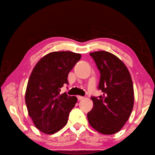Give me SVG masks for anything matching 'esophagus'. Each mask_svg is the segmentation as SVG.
Segmentation results:
<instances>
[{
    "instance_id": "esophagus-1",
    "label": "esophagus",
    "mask_w": 155,
    "mask_h": 155,
    "mask_svg": "<svg viewBox=\"0 0 155 155\" xmlns=\"http://www.w3.org/2000/svg\"><path fill=\"white\" fill-rule=\"evenodd\" d=\"M77 98H78V100H82L84 97L83 96H81V95H78Z\"/></svg>"
}]
</instances>
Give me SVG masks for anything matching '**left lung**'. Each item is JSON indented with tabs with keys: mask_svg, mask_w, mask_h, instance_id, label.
Listing matches in <instances>:
<instances>
[{
	"mask_svg": "<svg viewBox=\"0 0 155 155\" xmlns=\"http://www.w3.org/2000/svg\"><path fill=\"white\" fill-rule=\"evenodd\" d=\"M100 72L98 89L103 95L91 97L94 107L87 113L93 128L100 133H117L127 121L133 110L134 91L129 70L112 53L98 51L90 53Z\"/></svg>",
	"mask_w": 155,
	"mask_h": 155,
	"instance_id": "8db88e82",
	"label": "left lung"
}]
</instances>
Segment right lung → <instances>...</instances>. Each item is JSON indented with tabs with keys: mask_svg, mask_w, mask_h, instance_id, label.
<instances>
[{
	"mask_svg": "<svg viewBox=\"0 0 155 155\" xmlns=\"http://www.w3.org/2000/svg\"><path fill=\"white\" fill-rule=\"evenodd\" d=\"M81 55L54 51L43 56L32 70L25 94L29 116L38 130L46 134L60 131L68 122L70 112L77 102L75 96L60 94L68 73Z\"/></svg>",
	"mask_w": 155,
	"mask_h": 155,
	"instance_id": "1",
	"label": "right lung"
}]
</instances>
